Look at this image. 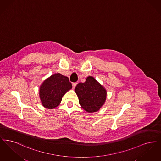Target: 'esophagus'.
<instances>
[{
	"mask_svg": "<svg viewBox=\"0 0 161 161\" xmlns=\"http://www.w3.org/2000/svg\"><path fill=\"white\" fill-rule=\"evenodd\" d=\"M77 83H72V87H73V89H75V87H76V86H77Z\"/></svg>",
	"mask_w": 161,
	"mask_h": 161,
	"instance_id": "obj_1",
	"label": "esophagus"
}]
</instances>
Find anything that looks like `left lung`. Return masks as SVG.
Returning <instances> with one entry per match:
<instances>
[{"instance_id":"obj_1","label":"left lung","mask_w":161,"mask_h":161,"mask_svg":"<svg viewBox=\"0 0 161 161\" xmlns=\"http://www.w3.org/2000/svg\"><path fill=\"white\" fill-rule=\"evenodd\" d=\"M79 103L87 112H95L104 104L107 92L106 89L92 77H88L84 83L77 84L75 89Z\"/></svg>"}]
</instances>
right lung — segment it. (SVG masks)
I'll list each match as a JSON object with an SVG mask.
<instances>
[{"label":"right lung","instance_id":"obj_1","mask_svg":"<svg viewBox=\"0 0 161 161\" xmlns=\"http://www.w3.org/2000/svg\"><path fill=\"white\" fill-rule=\"evenodd\" d=\"M72 87L68 77L58 73L51 75L40 88V98L43 106L49 109L58 106L63 95Z\"/></svg>","mask_w":161,"mask_h":161}]
</instances>
